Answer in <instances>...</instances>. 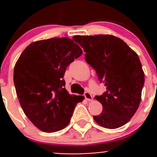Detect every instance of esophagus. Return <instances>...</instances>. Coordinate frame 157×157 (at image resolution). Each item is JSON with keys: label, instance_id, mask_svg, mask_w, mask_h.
Returning <instances> with one entry per match:
<instances>
[{"label": "esophagus", "instance_id": "obj_1", "mask_svg": "<svg viewBox=\"0 0 157 157\" xmlns=\"http://www.w3.org/2000/svg\"><path fill=\"white\" fill-rule=\"evenodd\" d=\"M84 96L85 98H86V100L88 101L93 100V96H92V95L90 94V93H89V92H86V93H84Z\"/></svg>", "mask_w": 157, "mask_h": 157}]
</instances>
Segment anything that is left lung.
I'll use <instances>...</instances> for the list:
<instances>
[{"instance_id": "8db88e82", "label": "left lung", "mask_w": 157, "mask_h": 157, "mask_svg": "<svg viewBox=\"0 0 157 157\" xmlns=\"http://www.w3.org/2000/svg\"><path fill=\"white\" fill-rule=\"evenodd\" d=\"M106 91L95 99L102 112L93 116L102 127L115 129L130 121L138 109L144 84V73L138 55L122 39L112 35L74 36Z\"/></svg>"}]
</instances>
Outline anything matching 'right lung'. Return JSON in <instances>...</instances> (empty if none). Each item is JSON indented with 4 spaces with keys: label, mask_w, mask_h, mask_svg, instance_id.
<instances>
[{
    "label": "right lung",
    "mask_w": 157,
    "mask_h": 157,
    "mask_svg": "<svg viewBox=\"0 0 157 157\" xmlns=\"http://www.w3.org/2000/svg\"><path fill=\"white\" fill-rule=\"evenodd\" d=\"M82 53L72 39L52 38L32 42L16 63L13 82L20 105L41 131L65 128L76 105L84 99L70 95L63 79L67 66Z\"/></svg>",
    "instance_id": "1"
}]
</instances>
